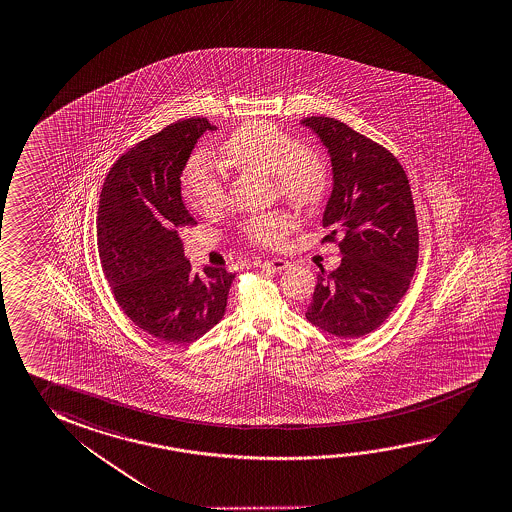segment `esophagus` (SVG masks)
<instances>
[{"instance_id": "1", "label": "esophagus", "mask_w": 512, "mask_h": 512, "mask_svg": "<svg viewBox=\"0 0 512 512\" xmlns=\"http://www.w3.org/2000/svg\"><path fill=\"white\" fill-rule=\"evenodd\" d=\"M262 266H264V268L273 269V271H282V269L289 268L291 262L284 259H271L266 260Z\"/></svg>"}]
</instances>
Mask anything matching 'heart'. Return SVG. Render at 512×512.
<instances>
[{
  "mask_svg": "<svg viewBox=\"0 0 512 512\" xmlns=\"http://www.w3.org/2000/svg\"><path fill=\"white\" fill-rule=\"evenodd\" d=\"M221 159L237 169L271 175L278 193L285 200L310 207L323 198L328 185V168L318 151L303 148L280 126L268 121H248L219 148ZM184 194L198 214L214 216L227 202L223 178L205 155L189 160L184 173ZM298 227L289 212L257 214L244 223L250 241L266 248L284 246Z\"/></svg>",
  "mask_w": 512,
  "mask_h": 512,
  "instance_id": "b5f03b06",
  "label": "heart"
}]
</instances>
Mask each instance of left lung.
I'll list each match as a JSON object with an SVG mask.
<instances>
[{"instance_id": "1", "label": "left lung", "mask_w": 512, "mask_h": 512, "mask_svg": "<svg viewBox=\"0 0 512 512\" xmlns=\"http://www.w3.org/2000/svg\"><path fill=\"white\" fill-rule=\"evenodd\" d=\"M330 155L334 187L323 214L343 235L341 266L321 269L305 318L341 339L380 327L402 300L418 264L419 234L411 185L391 151L325 116L302 119Z\"/></svg>"}]
</instances>
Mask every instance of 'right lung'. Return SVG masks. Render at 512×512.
Segmentation results:
<instances>
[{"mask_svg": "<svg viewBox=\"0 0 512 512\" xmlns=\"http://www.w3.org/2000/svg\"><path fill=\"white\" fill-rule=\"evenodd\" d=\"M207 118L166 126L123 153L110 168L96 221L101 269L137 327L160 341L193 343L227 310L234 273H191L180 232L196 225L182 202L180 176Z\"/></svg>", "mask_w": 512, "mask_h": 512, "instance_id": "right-lung-1", "label": "right lung"}]
</instances>
